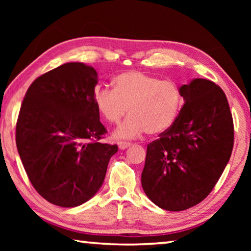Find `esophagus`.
Returning a JSON list of instances; mask_svg holds the SVG:
<instances>
[{"mask_svg": "<svg viewBox=\"0 0 251 251\" xmlns=\"http://www.w3.org/2000/svg\"><path fill=\"white\" fill-rule=\"evenodd\" d=\"M118 147H120V150H126V148H128L131 144L128 142H118Z\"/></svg>", "mask_w": 251, "mask_h": 251, "instance_id": "34e87169", "label": "esophagus"}]
</instances>
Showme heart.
<instances>
[{
	"mask_svg": "<svg viewBox=\"0 0 251 251\" xmlns=\"http://www.w3.org/2000/svg\"><path fill=\"white\" fill-rule=\"evenodd\" d=\"M97 110L113 125L120 124L128 108L130 116L115 131L117 138H134L146 131L159 135L175 124L185 100L173 80L130 71L113 79V90L96 88Z\"/></svg>",
	"mask_w": 251,
	"mask_h": 251,
	"instance_id": "1",
	"label": "heart"
}]
</instances>
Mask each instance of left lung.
Masks as SVG:
<instances>
[{
	"label": "left lung",
	"instance_id": "1",
	"mask_svg": "<svg viewBox=\"0 0 251 251\" xmlns=\"http://www.w3.org/2000/svg\"><path fill=\"white\" fill-rule=\"evenodd\" d=\"M180 91L185 104L171 128L147 145L142 186L160 208L181 211L214 189L233 147L227 97L211 80L196 78Z\"/></svg>",
	"mask_w": 251,
	"mask_h": 251
}]
</instances>
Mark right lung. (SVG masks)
Wrapping results in <instances>:
<instances>
[{
  "instance_id": "obj_1",
  "label": "right lung",
  "mask_w": 251,
  "mask_h": 251,
  "mask_svg": "<svg viewBox=\"0 0 251 251\" xmlns=\"http://www.w3.org/2000/svg\"><path fill=\"white\" fill-rule=\"evenodd\" d=\"M94 67L66 63L29 85L16 122V147L32 186L49 202L76 207L103 184L117 145L94 101Z\"/></svg>"
}]
</instances>
